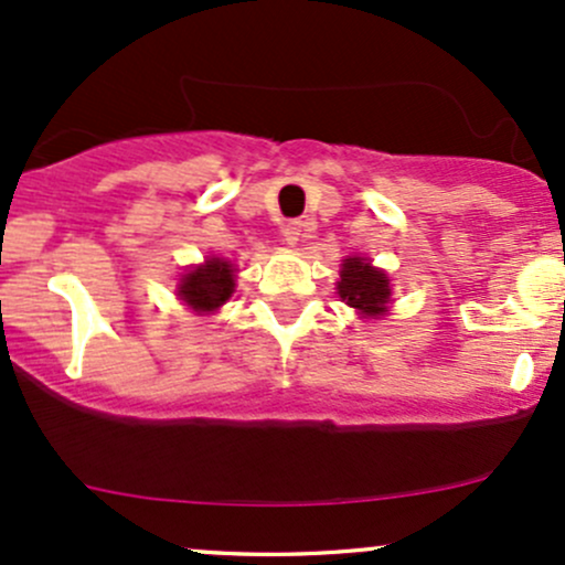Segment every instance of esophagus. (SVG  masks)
<instances>
[{
	"label": "esophagus",
	"mask_w": 565,
	"mask_h": 565,
	"mask_svg": "<svg viewBox=\"0 0 565 565\" xmlns=\"http://www.w3.org/2000/svg\"><path fill=\"white\" fill-rule=\"evenodd\" d=\"M302 231H305V223H302V220H289V223L284 225V228H281L284 242H287V244H297V242H300Z\"/></svg>",
	"instance_id": "obj_1"
}]
</instances>
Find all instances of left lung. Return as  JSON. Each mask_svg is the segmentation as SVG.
Masks as SVG:
<instances>
[{
    "label": "left lung",
    "mask_w": 565,
    "mask_h": 565,
    "mask_svg": "<svg viewBox=\"0 0 565 565\" xmlns=\"http://www.w3.org/2000/svg\"><path fill=\"white\" fill-rule=\"evenodd\" d=\"M337 291H340V297L350 308L361 310L366 316L382 313L387 297H391L387 276L382 270L372 268L364 257H350V260H345L340 281H337Z\"/></svg>",
    "instance_id": "left-lung-1"
}]
</instances>
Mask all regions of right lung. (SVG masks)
Segmentation results:
<instances>
[{
	"mask_svg": "<svg viewBox=\"0 0 565 565\" xmlns=\"http://www.w3.org/2000/svg\"><path fill=\"white\" fill-rule=\"evenodd\" d=\"M233 268L225 260H206L180 284V295L193 310H215L233 295Z\"/></svg>",
	"mask_w": 565,
	"mask_h": 565,
	"instance_id": "right-lung-1",
	"label": "right lung"
}]
</instances>
